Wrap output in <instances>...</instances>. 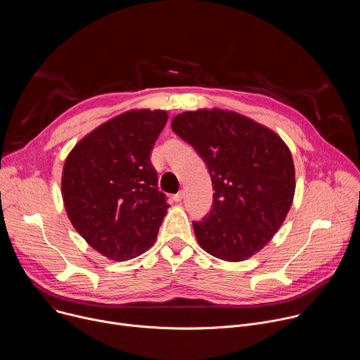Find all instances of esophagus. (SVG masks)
<instances>
[{"instance_id": "1", "label": "esophagus", "mask_w": 360, "mask_h": 360, "mask_svg": "<svg viewBox=\"0 0 360 360\" xmlns=\"http://www.w3.org/2000/svg\"><path fill=\"white\" fill-rule=\"evenodd\" d=\"M182 198H184V192H182V191H179L178 193H175V195H174V198H172V199H174L175 202H181V200H182Z\"/></svg>"}]
</instances>
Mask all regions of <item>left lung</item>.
<instances>
[{
	"label": "left lung",
	"instance_id": "1",
	"mask_svg": "<svg viewBox=\"0 0 360 360\" xmlns=\"http://www.w3.org/2000/svg\"><path fill=\"white\" fill-rule=\"evenodd\" d=\"M171 127L212 178L211 212L193 222L203 250L228 262L259 252L282 226L295 195L292 153L272 129L238 112L186 111Z\"/></svg>",
	"mask_w": 360,
	"mask_h": 360
}]
</instances>
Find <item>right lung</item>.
I'll use <instances>...</instances> for the list:
<instances>
[{
    "mask_svg": "<svg viewBox=\"0 0 360 360\" xmlns=\"http://www.w3.org/2000/svg\"><path fill=\"white\" fill-rule=\"evenodd\" d=\"M167 121L161 110L127 111L85 135L65 160L67 215L88 245L112 261L148 250L167 215L149 158Z\"/></svg>",
    "mask_w": 360,
    "mask_h": 360,
    "instance_id": "1",
    "label": "right lung"
}]
</instances>
